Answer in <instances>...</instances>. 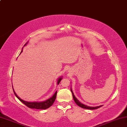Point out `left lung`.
<instances>
[{"label": "left lung", "instance_id": "obj_1", "mask_svg": "<svg viewBox=\"0 0 127 127\" xmlns=\"http://www.w3.org/2000/svg\"><path fill=\"white\" fill-rule=\"evenodd\" d=\"M70 90H71V92H72V93L73 98L74 102H76V104H77V105H78L79 106L82 107V108H83V109H90V110H94V109H98V108H99V107L102 106V105H100V106H95V107H93V106H87V105L82 104V103L79 102V101H78V100L77 99V98L76 97H75L74 95V94H73V91H72V90L71 89H70Z\"/></svg>", "mask_w": 127, "mask_h": 127}]
</instances>
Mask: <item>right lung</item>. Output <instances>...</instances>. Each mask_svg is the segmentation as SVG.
<instances>
[{"label": "right lung", "instance_id": "add662e5", "mask_svg": "<svg viewBox=\"0 0 127 127\" xmlns=\"http://www.w3.org/2000/svg\"><path fill=\"white\" fill-rule=\"evenodd\" d=\"M27 42L25 44V46L27 44ZM23 49V48H22ZM22 52V50L21 51V53ZM20 53V54H21ZM62 77H60V78H58V82H57V84L59 85L60 82L62 79ZM13 90V92H14V94L15 95H16V97L18 98L19 100H20L21 102H22L23 104H24L25 105H26L27 107H30V108L31 109H46L49 108V107H50L51 105L53 104V103L54 102L55 100V98L56 97H57V91L55 92V94H54V95L52 96V97L49 98V99L46 100V101H42V102H28V101H26L23 100L22 99H21L20 97H19L18 96H17V95L16 94V92H14V90Z\"/></svg>", "mask_w": 127, "mask_h": 127}]
</instances>
